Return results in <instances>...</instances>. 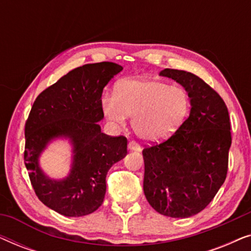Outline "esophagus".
Wrapping results in <instances>:
<instances>
[{"label": "esophagus", "mask_w": 251, "mask_h": 251, "mask_svg": "<svg viewBox=\"0 0 251 251\" xmlns=\"http://www.w3.org/2000/svg\"><path fill=\"white\" fill-rule=\"evenodd\" d=\"M128 149L130 151H135V152H140V151H142V149H140V146L138 145V144H137L136 142H133V140H131V142H129Z\"/></svg>", "instance_id": "esophagus-1"}]
</instances>
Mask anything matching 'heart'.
<instances>
[{"label": "heart", "instance_id": "1", "mask_svg": "<svg viewBox=\"0 0 251 251\" xmlns=\"http://www.w3.org/2000/svg\"><path fill=\"white\" fill-rule=\"evenodd\" d=\"M101 108L108 121L123 126L132 115L133 131L140 139L160 143L169 139L183 126L191 101L183 88L156 78H126L116 85L114 95L101 97Z\"/></svg>", "mask_w": 251, "mask_h": 251}]
</instances>
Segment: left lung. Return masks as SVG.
Returning <instances> with one entry per match:
<instances>
[{
  "label": "left lung",
  "instance_id": "left-lung-1",
  "mask_svg": "<svg viewBox=\"0 0 251 251\" xmlns=\"http://www.w3.org/2000/svg\"><path fill=\"white\" fill-rule=\"evenodd\" d=\"M160 75L185 89L191 111L173 137L144 149V193L159 214L188 218L203 210L225 181L232 143L228 111L197 75L170 68Z\"/></svg>",
  "mask_w": 251,
  "mask_h": 251
}]
</instances>
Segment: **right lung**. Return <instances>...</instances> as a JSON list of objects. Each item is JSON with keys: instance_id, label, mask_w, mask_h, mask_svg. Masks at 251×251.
<instances>
[{"instance_id": "1", "label": "right lung", "mask_w": 251, "mask_h": 251, "mask_svg": "<svg viewBox=\"0 0 251 251\" xmlns=\"http://www.w3.org/2000/svg\"><path fill=\"white\" fill-rule=\"evenodd\" d=\"M123 70L118 64H87L68 72L41 92L25 125V166L43 204L66 217H81L100 207L106 175L126 155V138L101 132V94ZM57 139L68 140L72 163L66 177L54 180L39 166V157Z\"/></svg>"}]
</instances>
